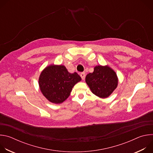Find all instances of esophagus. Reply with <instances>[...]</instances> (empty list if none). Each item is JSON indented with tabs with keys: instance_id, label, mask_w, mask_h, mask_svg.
<instances>
[{
	"instance_id": "1",
	"label": "esophagus",
	"mask_w": 153,
	"mask_h": 153,
	"mask_svg": "<svg viewBox=\"0 0 153 153\" xmlns=\"http://www.w3.org/2000/svg\"><path fill=\"white\" fill-rule=\"evenodd\" d=\"M80 77H81V78H82V80H84V79H85V73L84 72L80 73Z\"/></svg>"
}]
</instances>
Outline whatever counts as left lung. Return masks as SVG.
<instances>
[{
    "label": "left lung",
    "instance_id": "left-lung-1",
    "mask_svg": "<svg viewBox=\"0 0 153 153\" xmlns=\"http://www.w3.org/2000/svg\"><path fill=\"white\" fill-rule=\"evenodd\" d=\"M85 81L92 93L101 98L110 96L118 83L116 73L110 67L100 65L94 67L93 73L86 75Z\"/></svg>",
    "mask_w": 153,
    "mask_h": 153
}]
</instances>
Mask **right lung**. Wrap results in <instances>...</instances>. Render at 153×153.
<instances>
[{"mask_svg": "<svg viewBox=\"0 0 153 153\" xmlns=\"http://www.w3.org/2000/svg\"><path fill=\"white\" fill-rule=\"evenodd\" d=\"M80 80L77 73H70L63 65H51L41 73L39 84L42 94L50 102L61 103L69 97L73 87Z\"/></svg>", "mask_w": 153, "mask_h": 153, "instance_id": "obj_1", "label": "right lung"}]
</instances>
